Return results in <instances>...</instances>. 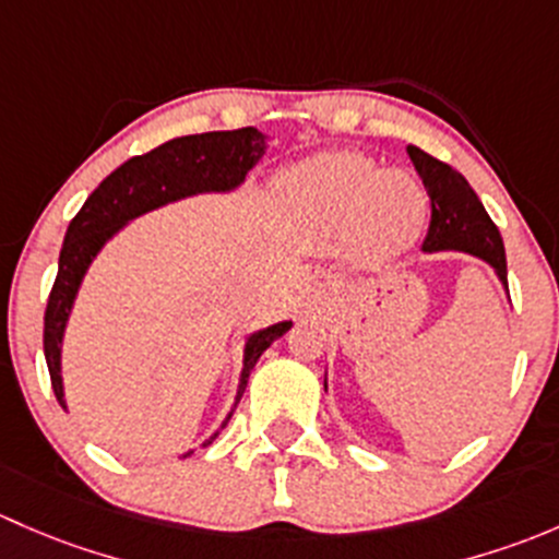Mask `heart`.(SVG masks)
Returning <instances> with one entry per match:
<instances>
[{
  "label": "heart",
  "instance_id": "1",
  "mask_svg": "<svg viewBox=\"0 0 559 559\" xmlns=\"http://www.w3.org/2000/svg\"><path fill=\"white\" fill-rule=\"evenodd\" d=\"M282 204L312 223L349 217V234L368 261H393L423 226L428 199L412 171L379 169L353 151H325L277 177Z\"/></svg>",
  "mask_w": 559,
  "mask_h": 559
}]
</instances>
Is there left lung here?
I'll use <instances>...</instances> for the list:
<instances>
[{"instance_id": "1", "label": "left lung", "mask_w": 559, "mask_h": 559, "mask_svg": "<svg viewBox=\"0 0 559 559\" xmlns=\"http://www.w3.org/2000/svg\"><path fill=\"white\" fill-rule=\"evenodd\" d=\"M408 158L414 160V169L423 177L425 191L430 195V228L423 250L468 252V255L492 266L500 285L509 293L503 239H500L498 226L490 221V215L481 206L474 188L468 186V180L460 171H454L450 164L433 158V155L414 145H408Z\"/></svg>"}]
</instances>
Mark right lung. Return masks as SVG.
Here are the masks:
<instances>
[{"instance_id": "1", "label": "right lung", "mask_w": 559, "mask_h": 559, "mask_svg": "<svg viewBox=\"0 0 559 559\" xmlns=\"http://www.w3.org/2000/svg\"><path fill=\"white\" fill-rule=\"evenodd\" d=\"M263 153H266V134H261L252 126L237 131H206V134L177 136V140L164 142L151 153L134 155V158L126 160L85 199L83 210L72 217L67 228L64 247H61L59 255V274H56L48 309H45V360H48L50 384H53V393L61 406L67 408L64 379H61V344H64L67 322L85 272L94 263V258L99 255L102 247L126 223L145 215V212H153L158 206L188 199V195L195 193L234 191L245 182L247 171L263 158ZM290 320H282L247 336L245 366H241L239 373L234 408H237L241 393H245L247 379H250V371L255 368L258 358L277 342L282 333L290 331ZM234 408L223 419L221 428H226ZM217 433L221 430H215L204 441V447L212 444ZM188 454L191 452H186L182 457H188Z\"/></svg>"}]
</instances>
